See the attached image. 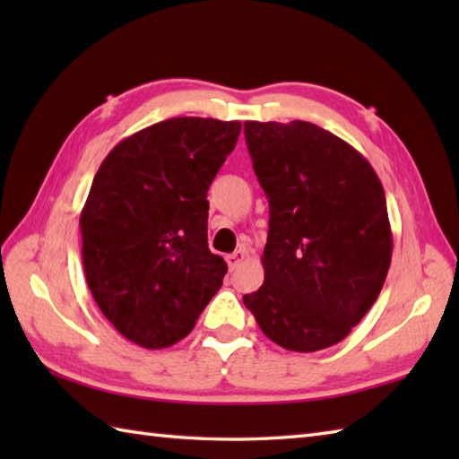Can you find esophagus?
<instances>
[{"label":"esophagus","mask_w":459,"mask_h":459,"mask_svg":"<svg viewBox=\"0 0 459 459\" xmlns=\"http://www.w3.org/2000/svg\"><path fill=\"white\" fill-rule=\"evenodd\" d=\"M247 256H248L247 248H238V250H235V252H232V255H229V256H227L229 268H230V270H237V268L242 264V262L247 260Z\"/></svg>","instance_id":"obj_1"}]
</instances>
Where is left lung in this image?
Listing matches in <instances>:
<instances>
[{"label": "left lung", "instance_id": "left-lung-1", "mask_svg": "<svg viewBox=\"0 0 459 459\" xmlns=\"http://www.w3.org/2000/svg\"><path fill=\"white\" fill-rule=\"evenodd\" d=\"M270 204L264 284L242 298L262 333L314 353L373 307L393 258L385 189L353 145L311 122H245Z\"/></svg>", "mask_w": 459, "mask_h": 459}]
</instances>
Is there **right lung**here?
<instances>
[{
    "mask_svg": "<svg viewBox=\"0 0 459 459\" xmlns=\"http://www.w3.org/2000/svg\"><path fill=\"white\" fill-rule=\"evenodd\" d=\"M240 122L169 118L122 140L81 212L86 284L118 333L163 349L191 333L227 262L207 245V191Z\"/></svg>",
    "mask_w": 459,
    "mask_h": 459,
    "instance_id": "add662e5",
    "label": "right lung"
}]
</instances>
